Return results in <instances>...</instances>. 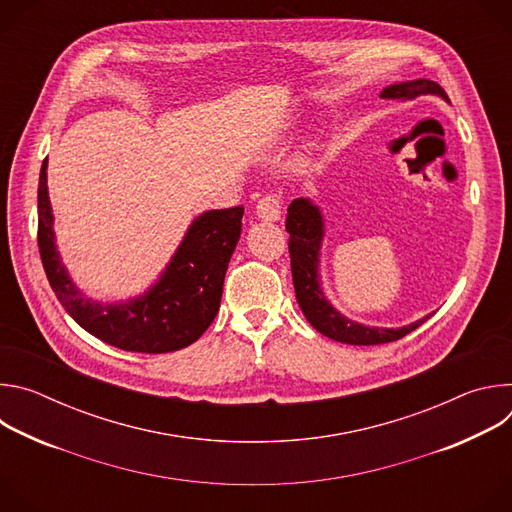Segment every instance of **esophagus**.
<instances>
[{
    "label": "esophagus",
    "instance_id": "esophagus-1",
    "mask_svg": "<svg viewBox=\"0 0 512 512\" xmlns=\"http://www.w3.org/2000/svg\"><path fill=\"white\" fill-rule=\"evenodd\" d=\"M255 214H257V218H261V221H265V223L279 221V216H281V200H279V196L277 194L261 196V200L255 206Z\"/></svg>",
    "mask_w": 512,
    "mask_h": 512
}]
</instances>
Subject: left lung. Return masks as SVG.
Wrapping results in <instances>:
<instances>
[{"label": "left lung", "instance_id": "obj_1", "mask_svg": "<svg viewBox=\"0 0 512 512\" xmlns=\"http://www.w3.org/2000/svg\"><path fill=\"white\" fill-rule=\"evenodd\" d=\"M421 95L440 97L450 103L446 91L429 81V79H415L405 83H395L383 89V99H415ZM285 229L289 233V259H291V277H294L296 300L306 316V320L324 336L354 344V346H371V344H385L403 338L405 334L419 328L431 314L399 328H379L367 326L350 320L342 312H338L330 300L326 298L322 289L320 277V255L322 243L326 235V223L320 206L312 198H296L287 206L285 216Z\"/></svg>", "mask_w": 512, "mask_h": 512}]
</instances>
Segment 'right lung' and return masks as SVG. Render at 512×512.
<instances>
[{
  "label": "right lung",
  "mask_w": 512,
  "mask_h": 512,
  "mask_svg": "<svg viewBox=\"0 0 512 512\" xmlns=\"http://www.w3.org/2000/svg\"><path fill=\"white\" fill-rule=\"evenodd\" d=\"M46 170L48 160L42 162L38 182V247L50 287L68 316L95 338L129 352H174L198 340L221 306L245 208L198 214L143 294L125 302H97L83 294L60 259Z\"/></svg>",
  "instance_id": "obj_1"
}]
</instances>
